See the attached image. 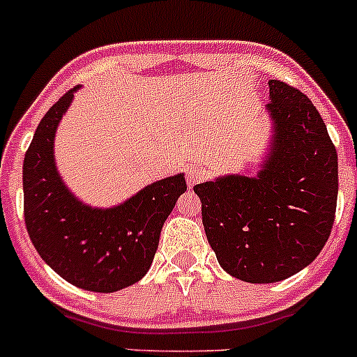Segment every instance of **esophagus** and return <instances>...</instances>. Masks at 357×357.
I'll return each instance as SVG.
<instances>
[{"mask_svg": "<svg viewBox=\"0 0 357 357\" xmlns=\"http://www.w3.org/2000/svg\"><path fill=\"white\" fill-rule=\"evenodd\" d=\"M206 167H202L201 163H190L188 167H186V183H188L190 186L197 185L199 181H202V179L206 178Z\"/></svg>", "mask_w": 357, "mask_h": 357, "instance_id": "1", "label": "esophagus"}]
</instances>
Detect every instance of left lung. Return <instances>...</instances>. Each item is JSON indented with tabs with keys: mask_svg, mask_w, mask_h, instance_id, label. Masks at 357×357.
Listing matches in <instances>:
<instances>
[{
	"mask_svg": "<svg viewBox=\"0 0 357 357\" xmlns=\"http://www.w3.org/2000/svg\"><path fill=\"white\" fill-rule=\"evenodd\" d=\"M268 86L273 133L259 171L194 186L220 266L250 284H275L314 262L338 197V155L319 111L285 82Z\"/></svg>",
	"mask_w": 357,
	"mask_h": 357,
	"instance_id": "1",
	"label": "left lung"
}]
</instances>
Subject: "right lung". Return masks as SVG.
Here are the masks:
<instances>
[{
  "mask_svg": "<svg viewBox=\"0 0 357 357\" xmlns=\"http://www.w3.org/2000/svg\"><path fill=\"white\" fill-rule=\"evenodd\" d=\"M75 86L43 116L22 165L24 220L33 246L61 278L91 292L133 285L151 268L160 232L186 192L179 172L112 208H93L72 194L54 158V137Z\"/></svg>",
  "mask_w": 357,
  "mask_h": 357,
  "instance_id": "right-lung-1",
  "label": "right lung"
}]
</instances>
